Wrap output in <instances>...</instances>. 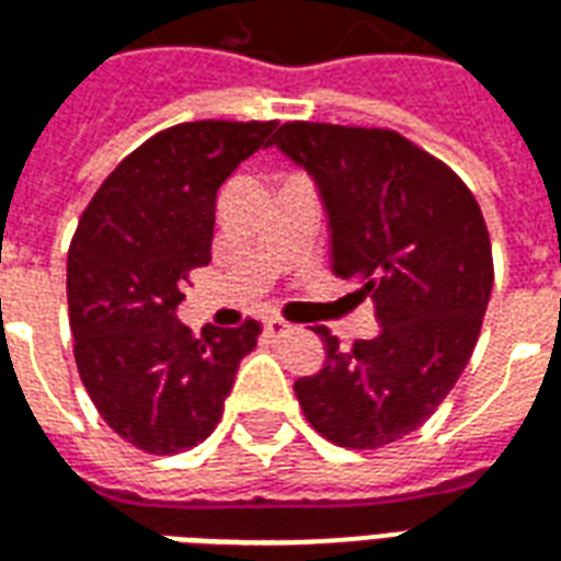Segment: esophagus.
Here are the masks:
<instances>
[{"label":"esophagus","mask_w":561,"mask_h":561,"mask_svg":"<svg viewBox=\"0 0 561 561\" xmlns=\"http://www.w3.org/2000/svg\"><path fill=\"white\" fill-rule=\"evenodd\" d=\"M264 330H267V336H273V340H282V336H288V333H291L294 324L279 316H270L267 321H264Z\"/></svg>","instance_id":"1"}]
</instances>
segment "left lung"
I'll return each instance as SVG.
<instances>
[{
  "mask_svg": "<svg viewBox=\"0 0 561 561\" xmlns=\"http://www.w3.org/2000/svg\"><path fill=\"white\" fill-rule=\"evenodd\" d=\"M273 144L316 180L330 264L364 279L376 340L297 378L306 421L333 445L369 450L414 433L469 364L493 291V249L478 201L445 161L390 128L285 123Z\"/></svg>",
  "mask_w": 561,
  "mask_h": 561,
  "instance_id": "obj_1",
  "label": "left lung"
}]
</instances>
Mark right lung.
<instances>
[{"label": "right lung", "instance_id": "right-lung-1", "mask_svg": "<svg viewBox=\"0 0 561 561\" xmlns=\"http://www.w3.org/2000/svg\"><path fill=\"white\" fill-rule=\"evenodd\" d=\"M276 123L201 119L152 135L116 164L68 249V321L83 388L107 426L147 454L204 442L261 324L176 318L188 273L209 264L216 195L273 144Z\"/></svg>", "mask_w": 561, "mask_h": 561}]
</instances>
